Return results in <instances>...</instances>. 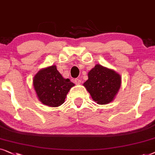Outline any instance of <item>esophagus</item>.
I'll return each mask as SVG.
<instances>
[{
	"mask_svg": "<svg viewBox=\"0 0 155 155\" xmlns=\"http://www.w3.org/2000/svg\"><path fill=\"white\" fill-rule=\"evenodd\" d=\"M74 82H75V84L76 85H80V84H81V80L79 79H76L74 80Z\"/></svg>",
	"mask_w": 155,
	"mask_h": 155,
	"instance_id": "obj_1",
	"label": "esophagus"
}]
</instances>
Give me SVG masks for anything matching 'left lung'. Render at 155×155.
Here are the masks:
<instances>
[{"instance_id":"8db88e82","label":"left lung","mask_w":155,"mask_h":155,"mask_svg":"<svg viewBox=\"0 0 155 155\" xmlns=\"http://www.w3.org/2000/svg\"><path fill=\"white\" fill-rule=\"evenodd\" d=\"M84 87L92 99L99 105L112 102L121 86V76L113 69L96 64L88 73Z\"/></svg>"}]
</instances>
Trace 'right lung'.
<instances>
[{
    "instance_id": "1",
    "label": "right lung",
    "mask_w": 155,
    "mask_h": 155,
    "mask_svg": "<svg viewBox=\"0 0 155 155\" xmlns=\"http://www.w3.org/2000/svg\"><path fill=\"white\" fill-rule=\"evenodd\" d=\"M33 86L40 102L49 107L63 104L74 84L64 79L57 69L56 65L42 68L33 78Z\"/></svg>"
}]
</instances>
